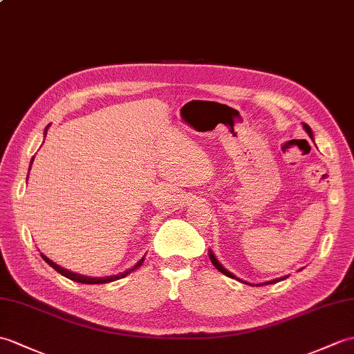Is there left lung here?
Segmentation results:
<instances>
[{
	"label": "left lung",
	"instance_id": "8db88e82",
	"mask_svg": "<svg viewBox=\"0 0 354 354\" xmlns=\"http://www.w3.org/2000/svg\"><path fill=\"white\" fill-rule=\"evenodd\" d=\"M303 128H305V131L306 133L309 134V137L314 140V134H312V129H310V127L309 125H306V123H303ZM209 259H211V262H212V266H214L220 273H223L225 276H227V277H232V279H236V281H240V282H243V283H248V282H244V281H241V279H238L235 274H232L231 271H227L223 266L220 264V262L217 261V258L214 257V253H212V250H209ZM288 276H283V277H277V279H273V281H267V282H264V283H259V285H253V286H261V285H270V283H276V282H281V281H283V279H286ZM248 285H250V283H248Z\"/></svg>",
	"mask_w": 354,
	"mask_h": 354
}]
</instances>
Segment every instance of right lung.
Masks as SVG:
<instances>
[{
  "instance_id": "1",
  "label": "right lung",
  "mask_w": 354,
  "mask_h": 354,
  "mask_svg": "<svg viewBox=\"0 0 354 354\" xmlns=\"http://www.w3.org/2000/svg\"><path fill=\"white\" fill-rule=\"evenodd\" d=\"M49 127V125H48ZM48 127L45 128V136H46V131H48ZM32 160L35 158H31V162L30 164H32ZM42 254V258L48 262L49 266H51L55 271H59V273L62 274V276H64V277H68V279H71V281H75V282H80V283H109V282H113V281H118V279H122V277H125V276H128L131 271H134L136 268H138L140 266L143 264V261H145V257L140 259L137 264L133 267V268H129V270H127V271H123V273H119V274H116V276H106V277H90V276H83V274H78V273H73V271H69V270H66V268H63V267H60V266H57L55 262H53L51 259L49 258H46L44 253H40Z\"/></svg>"
}]
</instances>
